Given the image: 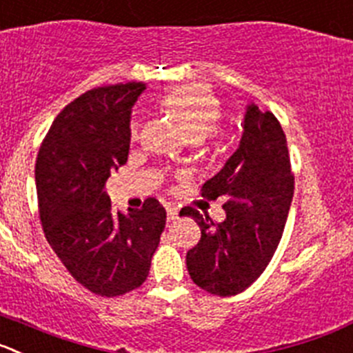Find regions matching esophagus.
I'll return each instance as SVG.
<instances>
[{"label":"esophagus","instance_id":"1","mask_svg":"<svg viewBox=\"0 0 353 353\" xmlns=\"http://www.w3.org/2000/svg\"><path fill=\"white\" fill-rule=\"evenodd\" d=\"M167 209V217H169V221H174V219H177V214H179V209H177L174 203H167L165 205Z\"/></svg>","mask_w":353,"mask_h":353}]
</instances>
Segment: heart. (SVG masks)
Wrapping results in <instances>:
<instances>
[{
    "label": "heart",
    "mask_w": 353,
    "mask_h": 353,
    "mask_svg": "<svg viewBox=\"0 0 353 353\" xmlns=\"http://www.w3.org/2000/svg\"><path fill=\"white\" fill-rule=\"evenodd\" d=\"M160 108L183 128L188 139L196 141L209 134L221 117V104L216 95L200 85L174 88L161 97ZM132 137H137L136 127L132 128Z\"/></svg>",
    "instance_id": "1"
}]
</instances>
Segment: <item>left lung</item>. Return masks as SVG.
I'll return each mask as SVG.
<instances>
[{
    "label": "left lung",
    "mask_w": 353,
    "mask_h": 353,
    "mask_svg": "<svg viewBox=\"0 0 353 353\" xmlns=\"http://www.w3.org/2000/svg\"><path fill=\"white\" fill-rule=\"evenodd\" d=\"M294 195L288 141L281 123L254 102L247 104L239 148L223 169L205 181L202 196H226V219L212 223L192 207L202 230L200 242L186 254L190 276L216 296L245 291L265 272L284 233Z\"/></svg>",
    "instance_id": "1"
}]
</instances>
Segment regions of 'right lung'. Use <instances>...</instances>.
<instances>
[{
  "label": "right lung",
  "instance_id": "add662e5",
  "mask_svg": "<svg viewBox=\"0 0 353 353\" xmlns=\"http://www.w3.org/2000/svg\"><path fill=\"white\" fill-rule=\"evenodd\" d=\"M144 90L146 83L128 81L85 92L59 113L36 160L48 243L74 281L106 298L146 281L165 228L157 199L121 214L106 193L111 172L127 163L132 108Z\"/></svg>",
  "mask_w": 353,
  "mask_h": 353
}]
</instances>
